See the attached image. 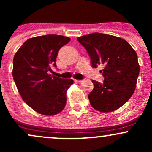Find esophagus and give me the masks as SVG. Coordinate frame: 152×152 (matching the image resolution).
Here are the masks:
<instances>
[{
	"label": "esophagus",
	"mask_w": 152,
	"mask_h": 152,
	"mask_svg": "<svg viewBox=\"0 0 152 152\" xmlns=\"http://www.w3.org/2000/svg\"><path fill=\"white\" fill-rule=\"evenodd\" d=\"M74 82H75V83H81V82H82V80L75 79L74 80Z\"/></svg>",
	"instance_id": "esophagus-1"
}]
</instances>
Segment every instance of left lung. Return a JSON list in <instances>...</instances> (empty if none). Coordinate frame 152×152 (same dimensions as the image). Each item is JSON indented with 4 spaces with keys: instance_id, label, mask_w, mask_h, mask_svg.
Segmentation results:
<instances>
[{
    "instance_id": "obj_1",
    "label": "left lung",
    "mask_w": 152,
    "mask_h": 152,
    "mask_svg": "<svg viewBox=\"0 0 152 152\" xmlns=\"http://www.w3.org/2000/svg\"><path fill=\"white\" fill-rule=\"evenodd\" d=\"M86 48L93 68L103 66L102 83L92 80L94 89L88 94L92 107L100 112L115 111L129 101L139 74L137 54L123 38L100 33L77 38Z\"/></svg>"
}]
</instances>
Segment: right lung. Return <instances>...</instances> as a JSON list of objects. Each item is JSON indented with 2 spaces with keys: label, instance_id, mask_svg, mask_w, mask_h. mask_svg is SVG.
I'll return each mask as SVG.
<instances>
[{
  "label": "right lung",
  "instance_id": "right-lung-1",
  "mask_svg": "<svg viewBox=\"0 0 152 152\" xmlns=\"http://www.w3.org/2000/svg\"><path fill=\"white\" fill-rule=\"evenodd\" d=\"M70 41L60 35L36 36L25 41L15 54V85L24 102L39 114L53 116L65 107L66 91L74 81L51 76L48 71L56 67L58 50Z\"/></svg>",
  "mask_w": 152,
  "mask_h": 152
}]
</instances>
